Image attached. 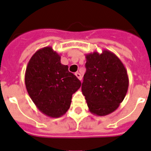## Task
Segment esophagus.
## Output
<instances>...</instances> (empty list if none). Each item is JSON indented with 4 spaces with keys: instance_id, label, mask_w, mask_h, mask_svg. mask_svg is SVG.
Listing matches in <instances>:
<instances>
[{
    "instance_id": "esophagus-1",
    "label": "esophagus",
    "mask_w": 151,
    "mask_h": 151,
    "mask_svg": "<svg viewBox=\"0 0 151 151\" xmlns=\"http://www.w3.org/2000/svg\"><path fill=\"white\" fill-rule=\"evenodd\" d=\"M75 76L77 77V78L79 79V80H80V81H81V80H82V76H81V74H80L79 72H76L75 73Z\"/></svg>"
}]
</instances>
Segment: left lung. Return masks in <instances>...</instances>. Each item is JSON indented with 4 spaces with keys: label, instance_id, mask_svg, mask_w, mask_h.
I'll return each mask as SVG.
<instances>
[{
    "label": "left lung",
    "instance_id": "1",
    "mask_svg": "<svg viewBox=\"0 0 151 151\" xmlns=\"http://www.w3.org/2000/svg\"><path fill=\"white\" fill-rule=\"evenodd\" d=\"M86 73L82 93L92 114L106 116L116 110L129 87L127 70L120 59L109 50L86 55Z\"/></svg>",
    "mask_w": 151,
    "mask_h": 151
}]
</instances>
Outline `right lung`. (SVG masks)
Returning a JSON list of instances; mask_svg holds the SVG:
<instances>
[{"mask_svg":"<svg viewBox=\"0 0 151 151\" xmlns=\"http://www.w3.org/2000/svg\"><path fill=\"white\" fill-rule=\"evenodd\" d=\"M28 93L39 111L50 117H60L68 111L71 98L81 82L51 47L40 49L30 59L25 74Z\"/></svg>","mask_w":151,"mask_h":151,"instance_id":"add662e5","label":"right lung"}]
</instances>
